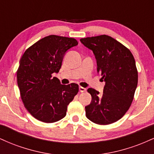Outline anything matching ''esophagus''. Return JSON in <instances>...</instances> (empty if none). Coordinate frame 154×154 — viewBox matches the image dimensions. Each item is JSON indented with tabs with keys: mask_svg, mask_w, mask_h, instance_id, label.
Returning a JSON list of instances; mask_svg holds the SVG:
<instances>
[{
	"mask_svg": "<svg viewBox=\"0 0 154 154\" xmlns=\"http://www.w3.org/2000/svg\"><path fill=\"white\" fill-rule=\"evenodd\" d=\"M79 92H81V93H83V92H85L86 91V89L85 88H83V87H79Z\"/></svg>",
	"mask_w": 154,
	"mask_h": 154,
	"instance_id": "34e87169",
	"label": "esophagus"
}]
</instances>
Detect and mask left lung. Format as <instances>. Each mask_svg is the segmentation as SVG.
<instances>
[{
	"label": "left lung",
	"instance_id": "left-lung-1",
	"mask_svg": "<svg viewBox=\"0 0 154 154\" xmlns=\"http://www.w3.org/2000/svg\"><path fill=\"white\" fill-rule=\"evenodd\" d=\"M93 51L97 72L106 82L103 93L88 88L91 103L85 106L86 116L98 125H109L121 119L131 106L137 85V70L133 55L115 39L103 35L81 38Z\"/></svg>",
	"mask_w": 154,
	"mask_h": 154
}]
</instances>
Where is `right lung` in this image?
Instances as JSON below:
<instances>
[{
  "label": "right lung",
  "instance_id": "1",
  "mask_svg": "<svg viewBox=\"0 0 154 154\" xmlns=\"http://www.w3.org/2000/svg\"><path fill=\"white\" fill-rule=\"evenodd\" d=\"M77 45L75 38L49 35L26 49L21 58L17 85L24 107L35 119L53 123L66 116L79 86L61 85L52 75L59 72L66 51Z\"/></svg>",
  "mask_w": 154,
  "mask_h": 154
}]
</instances>
